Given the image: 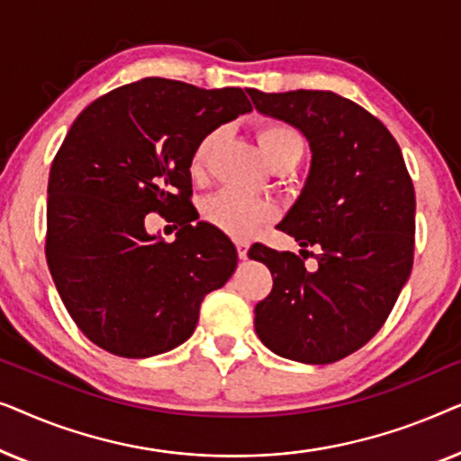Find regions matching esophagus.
<instances>
[{
    "instance_id": "1",
    "label": "esophagus",
    "mask_w": 461,
    "mask_h": 461,
    "mask_svg": "<svg viewBox=\"0 0 461 461\" xmlns=\"http://www.w3.org/2000/svg\"><path fill=\"white\" fill-rule=\"evenodd\" d=\"M248 251H249V243L248 241H237V254L241 260H248Z\"/></svg>"
}]
</instances>
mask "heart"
I'll use <instances>...</instances> for the list:
<instances>
[{
  "mask_svg": "<svg viewBox=\"0 0 461 461\" xmlns=\"http://www.w3.org/2000/svg\"><path fill=\"white\" fill-rule=\"evenodd\" d=\"M218 136V131H210L194 147L191 157L193 176L205 172ZM258 144H260L262 155L267 157L268 163H275L279 157L285 155L300 157L304 150V140L298 131L279 122H268L258 128ZM275 205L268 199L251 197V194L232 191V188H224V191L212 194L203 203V216L220 230L239 239L256 235L262 226H267L275 218Z\"/></svg>",
  "mask_w": 461,
  "mask_h": 461,
  "instance_id": "obj_1",
  "label": "heart"
}]
</instances>
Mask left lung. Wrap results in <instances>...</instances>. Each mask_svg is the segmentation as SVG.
<instances>
[{
  "label": "left lung",
  "instance_id": "left-lung-1",
  "mask_svg": "<svg viewBox=\"0 0 461 461\" xmlns=\"http://www.w3.org/2000/svg\"><path fill=\"white\" fill-rule=\"evenodd\" d=\"M256 111L294 125L311 169L279 229L318 248V268L256 243L251 260L273 273L256 306V333L275 355L327 365L380 331L413 267L415 191L393 134L363 106L323 90H248Z\"/></svg>",
  "mask_w": 461,
  "mask_h": 461
}]
</instances>
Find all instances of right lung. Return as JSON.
<instances>
[{"mask_svg": "<svg viewBox=\"0 0 461 461\" xmlns=\"http://www.w3.org/2000/svg\"><path fill=\"white\" fill-rule=\"evenodd\" d=\"M251 104L241 87L147 77L81 111L52 161L46 258L68 314L111 355L147 358L186 342L199 306L237 268L210 222L193 224L191 157L203 136ZM169 212L172 244L143 218Z\"/></svg>", "mask_w": 461, "mask_h": 461, "instance_id": "add662e5", "label": "right lung"}]
</instances>
